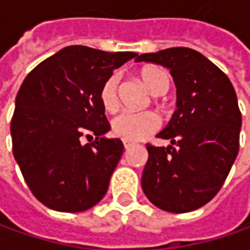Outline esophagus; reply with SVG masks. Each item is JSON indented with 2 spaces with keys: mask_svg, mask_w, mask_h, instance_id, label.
Masks as SVG:
<instances>
[{
  "mask_svg": "<svg viewBox=\"0 0 250 250\" xmlns=\"http://www.w3.org/2000/svg\"><path fill=\"white\" fill-rule=\"evenodd\" d=\"M123 145H125V149H130V147L133 146V143H131V142H127V140H123Z\"/></svg>",
  "mask_w": 250,
  "mask_h": 250,
  "instance_id": "obj_1",
  "label": "esophagus"
}]
</instances>
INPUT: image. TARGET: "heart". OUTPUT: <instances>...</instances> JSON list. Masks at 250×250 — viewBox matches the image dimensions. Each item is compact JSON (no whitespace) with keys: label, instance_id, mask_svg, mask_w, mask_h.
I'll return each instance as SVG.
<instances>
[{"label":"heart","instance_id":"1","mask_svg":"<svg viewBox=\"0 0 250 250\" xmlns=\"http://www.w3.org/2000/svg\"><path fill=\"white\" fill-rule=\"evenodd\" d=\"M140 78L147 89L155 94H164L169 88V76L159 66H145L140 69ZM119 74L108 76L100 89V101L105 111L114 113L119 107ZM161 127V119L153 111L122 113L113 120V133L127 142H137L146 139Z\"/></svg>","mask_w":250,"mask_h":250}]
</instances>
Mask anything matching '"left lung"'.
<instances>
[{
	"mask_svg": "<svg viewBox=\"0 0 250 250\" xmlns=\"http://www.w3.org/2000/svg\"><path fill=\"white\" fill-rule=\"evenodd\" d=\"M136 62L168 68L176 86V110L158 133L171 145H146L143 192L164 211H194L220 191L239 152L242 114L234 88L225 72L194 49L143 53Z\"/></svg>",
	"mask_w": 250,
	"mask_h": 250,
	"instance_id": "left-lung-1",
	"label": "left lung"
}]
</instances>
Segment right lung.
<instances>
[{"label":"right lung","instance_id":"1","mask_svg":"<svg viewBox=\"0 0 250 250\" xmlns=\"http://www.w3.org/2000/svg\"><path fill=\"white\" fill-rule=\"evenodd\" d=\"M136 56L68 46L25 76L11 120L13 155L30 191L46 207L78 213L105 195L125 146L120 139L104 137L111 127L100 89ZM92 135V144L82 142Z\"/></svg>","mask_w":250,"mask_h":250}]
</instances>
